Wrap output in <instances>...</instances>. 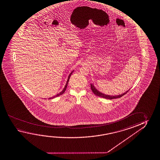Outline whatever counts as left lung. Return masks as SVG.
I'll list each match as a JSON object with an SVG mask.
<instances>
[{
	"instance_id": "1",
	"label": "left lung",
	"mask_w": 160,
	"mask_h": 160,
	"mask_svg": "<svg viewBox=\"0 0 160 160\" xmlns=\"http://www.w3.org/2000/svg\"><path fill=\"white\" fill-rule=\"evenodd\" d=\"M90 86H91V89H92V92L95 95H96L98 96V97L103 98L104 99H117V98H119L123 97V95L126 94V93L128 92L129 89H129L128 90L126 91L125 92H124L123 94H121L116 95H110L105 94H104V93H102V92L99 91L98 90H97V89H96V88L94 87L93 83H91Z\"/></svg>"
}]
</instances>
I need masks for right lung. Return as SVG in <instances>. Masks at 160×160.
I'll list each match as a JSON object with an SVG mask.
<instances>
[{
  "mask_svg": "<svg viewBox=\"0 0 160 160\" xmlns=\"http://www.w3.org/2000/svg\"><path fill=\"white\" fill-rule=\"evenodd\" d=\"M73 71H74V70H72L71 73L69 74V75H68V80H67V81H66V83L65 86V87H64V88H63V90H62V91H61V92L60 93H58V94L56 95L55 96H53V97L49 98H48L49 99H53V98H56V97H58V96H60V95H61L63 94V93H64L65 92L66 89V88H67V86H68V81H69V79H70V76H71V75L72 74V72H73Z\"/></svg>",
  "mask_w": 160,
  "mask_h": 160,
  "instance_id": "add662e5",
  "label": "right lung"
}]
</instances>
